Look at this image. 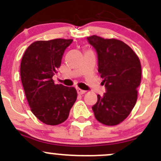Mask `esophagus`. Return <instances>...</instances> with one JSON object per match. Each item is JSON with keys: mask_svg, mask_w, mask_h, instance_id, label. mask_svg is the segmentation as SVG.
Listing matches in <instances>:
<instances>
[{"mask_svg": "<svg viewBox=\"0 0 161 161\" xmlns=\"http://www.w3.org/2000/svg\"><path fill=\"white\" fill-rule=\"evenodd\" d=\"M77 93L79 94V95H84V94L86 92L85 91L82 90V89H80V88H77Z\"/></svg>", "mask_w": 161, "mask_h": 161, "instance_id": "obj_1", "label": "esophagus"}]
</instances>
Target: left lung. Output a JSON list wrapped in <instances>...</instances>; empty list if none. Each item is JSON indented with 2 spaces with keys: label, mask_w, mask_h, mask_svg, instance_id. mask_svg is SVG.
<instances>
[{
  "label": "left lung",
  "mask_w": 161,
  "mask_h": 161,
  "mask_svg": "<svg viewBox=\"0 0 161 161\" xmlns=\"http://www.w3.org/2000/svg\"><path fill=\"white\" fill-rule=\"evenodd\" d=\"M98 55V71L103 79L106 92L98 95L92 106L98 121L106 125H117L128 117L137 101V88L142 77L141 63L134 51L123 41L87 37Z\"/></svg>",
  "instance_id": "obj_1"
}]
</instances>
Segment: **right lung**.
<instances>
[{
    "label": "right lung",
    "mask_w": 161,
    "mask_h": 161,
    "mask_svg": "<svg viewBox=\"0 0 161 161\" xmlns=\"http://www.w3.org/2000/svg\"><path fill=\"white\" fill-rule=\"evenodd\" d=\"M72 39L38 41L30 44L20 65V75L29 106L36 118L48 125L64 122L77 100L74 87L55 84L52 77Z\"/></svg>",
    "instance_id": "1"
}]
</instances>
